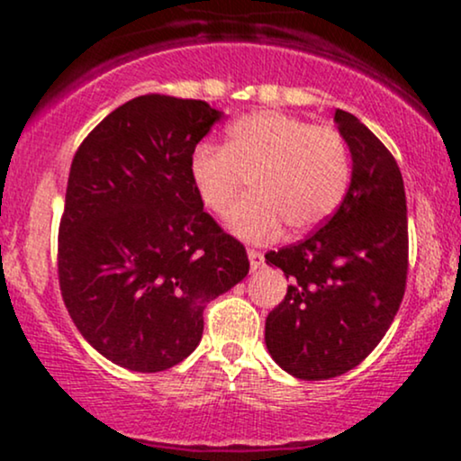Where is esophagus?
<instances>
[{"label":"esophagus","instance_id":"obj_1","mask_svg":"<svg viewBox=\"0 0 461 461\" xmlns=\"http://www.w3.org/2000/svg\"><path fill=\"white\" fill-rule=\"evenodd\" d=\"M249 262H251V271H258V268L264 267V253L258 251V249H249L247 251Z\"/></svg>","mask_w":461,"mask_h":461}]
</instances>
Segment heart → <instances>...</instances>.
<instances>
[{
	"label": "heart",
	"instance_id": "obj_1",
	"mask_svg": "<svg viewBox=\"0 0 461 461\" xmlns=\"http://www.w3.org/2000/svg\"><path fill=\"white\" fill-rule=\"evenodd\" d=\"M188 177L199 203L223 216L238 194L230 227L247 240H267L285 223L310 231L325 223L351 184V151L331 125H312L279 110L236 119L223 147L199 142L188 158Z\"/></svg>",
	"mask_w": 461,
	"mask_h": 461
}]
</instances>
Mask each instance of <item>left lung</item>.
Listing matches in <instances>:
<instances>
[{
  "mask_svg": "<svg viewBox=\"0 0 461 461\" xmlns=\"http://www.w3.org/2000/svg\"><path fill=\"white\" fill-rule=\"evenodd\" d=\"M353 158L340 208L308 238L267 253L290 279L264 340L285 373L321 382L382 342L405 294L407 205L399 164L357 116L336 110Z\"/></svg>",
  "mask_w": 461,
  "mask_h": 461,
  "instance_id": "obj_1",
  "label": "left lung"
}]
</instances>
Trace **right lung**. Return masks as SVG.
<instances>
[{
  "label": "right lung",
  "mask_w": 461,
  "mask_h": 461,
  "mask_svg": "<svg viewBox=\"0 0 461 461\" xmlns=\"http://www.w3.org/2000/svg\"><path fill=\"white\" fill-rule=\"evenodd\" d=\"M201 99L142 95L73 156L58 230L68 316L104 357L136 373L186 359L210 301L247 277L245 247L199 203L188 158L219 121Z\"/></svg>",
  "instance_id": "right-lung-1"
}]
</instances>
